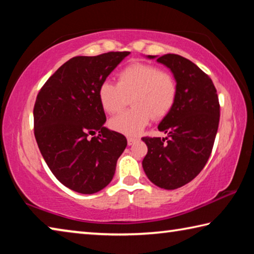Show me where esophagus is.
<instances>
[{
	"instance_id": "esophagus-1",
	"label": "esophagus",
	"mask_w": 254,
	"mask_h": 254,
	"mask_svg": "<svg viewBox=\"0 0 254 254\" xmlns=\"http://www.w3.org/2000/svg\"><path fill=\"white\" fill-rule=\"evenodd\" d=\"M139 141V137H135V136H127V144L128 145H132L134 144L135 142Z\"/></svg>"
}]
</instances>
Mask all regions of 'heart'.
Instances as JSON below:
<instances>
[{
	"label": "heart",
	"instance_id": "1",
	"mask_svg": "<svg viewBox=\"0 0 254 254\" xmlns=\"http://www.w3.org/2000/svg\"><path fill=\"white\" fill-rule=\"evenodd\" d=\"M117 84L104 81L97 92L102 109L117 114L126 106L127 98L133 106L110 121L113 130L127 135H136L154 120L169 113L177 98V83L168 71L145 63H132L120 70Z\"/></svg>",
	"mask_w": 254,
	"mask_h": 254
}]
</instances>
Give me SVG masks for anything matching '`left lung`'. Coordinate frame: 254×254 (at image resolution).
I'll return each instance as SVG.
<instances>
[{
  "instance_id": "8db88e82",
  "label": "left lung",
  "mask_w": 254,
  "mask_h": 254,
  "mask_svg": "<svg viewBox=\"0 0 254 254\" xmlns=\"http://www.w3.org/2000/svg\"><path fill=\"white\" fill-rule=\"evenodd\" d=\"M148 58H157L169 68L178 92L174 107L158 126L168 136L142 137L148 147L142 167L156 186L177 189L191 182L208 160L220 122V103L212 79L190 60L175 54Z\"/></svg>"
}]
</instances>
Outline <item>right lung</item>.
I'll return each instance as SVG.
<instances>
[{
  "instance_id": "right-lung-1",
  "label": "right lung",
  "mask_w": 254,
  "mask_h": 254,
  "mask_svg": "<svg viewBox=\"0 0 254 254\" xmlns=\"http://www.w3.org/2000/svg\"><path fill=\"white\" fill-rule=\"evenodd\" d=\"M128 54L111 51L71 58L37 96L33 120L38 147L55 177L80 194H94L111 183L127 144L123 134L104 127L106 117L97 92Z\"/></svg>"
}]
</instances>
